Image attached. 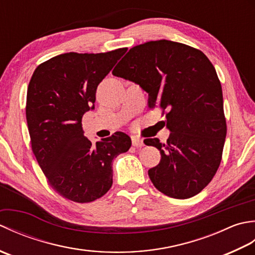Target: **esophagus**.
I'll return each mask as SVG.
<instances>
[{
  "label": "esophagus",
  "mask_w": 255,
  "mask_h": 255,
  "mask_svg": "<svg viewBox=\"0 0 255 255\" xmlns=\"http://www.w3.org/2000/svg\"><path fill=\"white\" fill-rule=\"evenodd\" d=\"M131 140H132V145H133V147L140 148V147H142V145H143V140L141 138L136 137V136H132Z\"/></svg>",
  "instance_id": "esophagus-1"
}]
</instances>
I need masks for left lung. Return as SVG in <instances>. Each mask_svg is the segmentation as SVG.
Returning <instances> with one entry per match:
<instances>
[{"label": "left lung", "instance_id": "left-lung-1", "mask_svg": "<svg viewBox=\"0 0 255 255\" xmlns=\"http://www.w3.org/2000/svg\"><path fill=\"white\" fill-rule=\"evenodd\" d=\"M113 74L141 86L150 110L159 108L166 118V142L143 141L161 153L160 163L148 171L155 188L177 199L202 192L220 165L227 134L213 63L196 48L161 39L129 49Z\"/></svg>", "mask_w": 255, "mask_h": 255}]
</instances>
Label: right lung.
I'll use <instances>...</instances> for the list:
<instances>
[{
    "mask_svg": "<svg viewBox=\"0 0 255 255\" xmlns=\"http://www.w3.org/2000/svg\"><path fill=\"white\" fill-rule=\"evenodd\" d=\"M126 51L62 53L40 63L29 81L26 119L32 152L51 187L72 202L104 196L113 184V160L131 147L121 131L93 144L82 128L97 85Z\"/></svg>",
    "mask_w": 255,
    "mask_h": 255,
    "instance_id": "1",
    "label": "right lung"
}]
</instances>
